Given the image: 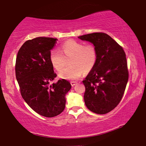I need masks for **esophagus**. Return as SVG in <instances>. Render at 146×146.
<instances>
[{"instance_id": "esophagus-1", "label": "esophagus", "mask_w": 146, "mask_h": 146, "mask_svg": "<svg viewBox=\"0 0 146 146\" xmlns=\"http://www.w3.org/2000/svg\"><path fill=\"white\" fill-rule=\"evenodd\" d=\"M70 84H71L72 86H74L77 84V82H76V81H71L70 82Z\"/></svg>"}]
</instances>
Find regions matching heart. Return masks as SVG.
<instances>
[{
    "label": "heart",
    "mask_w": 146,
    "mask_h": 146,
    "mask_svg": "<svg viewBox=\"0 0 146 146\" xmlns=\"http://www.w3.org/2000/svg\"><path fill=\"white\" fill-rule=\"evenodd\" d=\"M60 52L52 50L49 59L56 70L61 71L68 59L70 66L59 74V77L68 80L78 79L84 72L88 73L94 68L98 58L96 48L93 44H86L74 40H68L60 46Z\"/></svg>",
    "instance_id": "obj_1"
}]
</instances>
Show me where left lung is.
Wrapping results in <instances>:
<instances>
[{"instance_id": "1", "label": "left lung", "mask_w": 146, "mask_h": 146, "mask_svg": "<svg viewBox=\"0 0 146 146\" xmlns=\"http://www.w3.org/2000/svg\"><path fill=\"white\" fill-rule=\"evenodd\" d=\"M96 48L97 62L82 82L85 104L98 114H105L117 106L122 98L128 80L126 58L122 47L103 33L80 36Z\"/></svg>"}]
</instances>
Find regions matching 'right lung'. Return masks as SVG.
I'll return each instance as SVG.
<instances>
[{
	"label": "right lung",
	"mask_w": 146,
	"mask_h": 146,
	"mask_svg": "<svg viewBox=\"0 0 146 146\" xmlns=\"http://www.w3.org/2000/svg\"><path fill=\"white\" fill-rule=\"evenodd\" d=\"M58 39L37 37L23 44L16 59V78L23 98L38 114L56 116L63 111L71 84L64 79L50 84L56 77L49 59Z\"/></svg>",
	"instance_id": "obj_1"
}]
</instances>
